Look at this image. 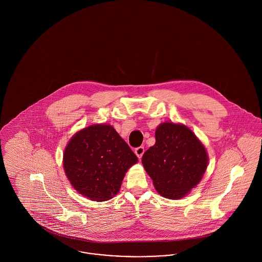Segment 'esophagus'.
Wrapping results in <instances>:
<instances>
[{
  "instance_id": "34e87169",
  "label": "esophagus",
  "mask_w": 262,
  "mask_h": 262,
  "mask_svg": "<svg viewBox=\"0 0 262 262\" xmlns=\"http://www.w3.org/2000/svg\"><path fill=\"white\" fill-rule=\"evenodd\" d=\"M144 151H145V149H144L143 146H139V147L135 148V154L138 156V158H141L143 153H144Z\"/></svg>"
}]
</instances>
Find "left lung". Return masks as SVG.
Returning <instances> with one entry per match:
<instances>
[{"mask_svg": "<svg viewBox=\"0 0 262 262\" xmlns=\"http://www.w3.org/2000/svg\"><path fill=\"white\" fill-rule=\"evenodd\" d=\"M155 139L142 156L143 166L162 196L181 199L202 180L208 154L192 131L181 124H160Z\"/></svg>", "mask_w": 262, "mask_h": 262, "instance_id": "obj_1", "label": "left lung"}]
</instances>
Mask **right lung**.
<instances>
[{
  "instance_id": "1",
  "label": "right lung",
  "mask_w": 262,
  "mask_h": 262,
  "mask_svg": "<svg viewBox=\"0 0 262 262\" xmlns=\"http://www.w3.org/2000/svg\"><path fill=\"white\" fill-rule=\"evenodd\" d=\"M137 156L110 125H92L78 131L63 154L72 186L92 201L104 202L118 193L126 171Z\"/></svg>"
}]
</instances>
